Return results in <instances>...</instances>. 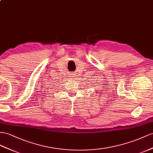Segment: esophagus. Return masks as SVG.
<instances>
[{
	"mask_svg": "<svg viewBox=\"0 0 153 153\" xmlns=\"http://www.w3.org/2000/svg\"><path fill=\"white\" fill-rule=\"evenodd\" d=\"M72 76L73 78H74V77H76V73H73V74H72Z\"/></svg>",
	"mask_w": 153,
	"mask_h": 153,
	"instance_id": "esophagus-1",
	"label": "esophagus"
}]
</instances>
